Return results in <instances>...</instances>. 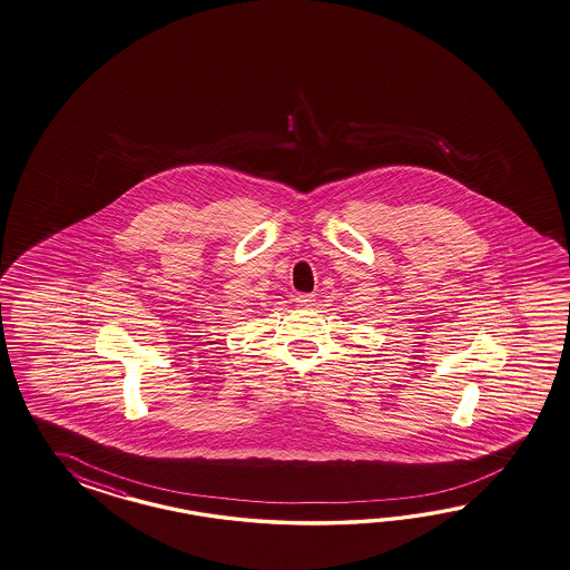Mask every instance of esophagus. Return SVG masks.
Instances as JSON below:
<instances>
[{
    "mask_svg": "<svg viewBox=\"0 0 570 570\" xmlns=\"http://www.w3.org/2000/svg\"><path fill=\"white\" fill-rule=\"evenodd\" d=\"M294 301H296V305L298 306H311L315 303V296L303 292V294H296V298H294Z\"/></svg>",
    "mask_w": 570,
    "mask_h": 570,
    "instance_id": "obj_1",
    "label": "esophagus"
}]
</instances>
